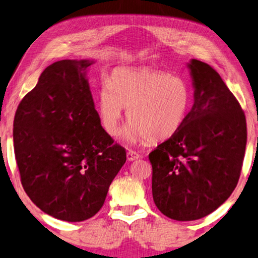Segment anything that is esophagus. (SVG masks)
I'll return each mask as SVG.
<instances>
[{"label":"esophagus","instance_id":"34e87169","mask_svg":"<svg viewBox=\"0 0 258 258\" xmlns=\"http://www.w3.org/2000/svg\"><path fill=\"white\" fill-rule=\"evenodd\" d=\"M139 155L136 151H133V150H129L126 152V159H128V161H135V160L139 159Z\"/></svg>","mask_w":258,"mask_h":258}]
</instances>
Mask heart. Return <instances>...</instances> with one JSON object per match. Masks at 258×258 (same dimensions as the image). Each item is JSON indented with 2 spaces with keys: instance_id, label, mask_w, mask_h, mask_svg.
I'll use <instances>...</instances> for the list:
<instances>
[{
  "instance_id": "heart-1",
  "label": "heart",
  "mask_w": 258,
  "mask_h": 258,
  "mask_svg": "<svg viewBox=\"0 0 258 258\" xmlns=\"http://www.w3.org/2000/svg\"><path fill=\"white\" fill-rule=\"evenodd\" d=\"M189 104L191 89L183 78L147 67L114 70L98 94L99 116L109 135L119 132L128 107L130 121L122 139L132 145L171 137L183 124Z\"/></svg>"
}]
</instances>
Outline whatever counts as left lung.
Instances as JSON below:
<instances>
[{
    "label": "left lung",
    "mask_w": 258,
    "mask_h": 258,
    "mask_svg": "<svg viewBox=\"0 0 258 258\" xmlns=\"http://www.w3.org/2000/svg\"><path fill=\"white\" fill-rule=\"evenodd\" d=\"M194 103L180 128L149 154L155 206L176 221H196L224 204L241 172L246 116L212 66L187 65Z\"/></svg>",
    "instance_id": "left-lung-1"
}]
</instances>
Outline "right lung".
Returning <instances> with one entry per match:
<instances>
[{
    "label": "right lung",
    "mask_w": 258,
    "mask_h": 258,
    "mask_svg": "<svg viewBox=\"0 0 258 258\" xmlns=\"http://www.w3.org/2000/svg\"><path fill=\"white\" fill-rule=\"evenodd\" d=\"M92 60L46 67L14 121L16 162L34 204L57 219L82 222L99 212L126 160L100 124L87 70Z\"/></svg>",
    "instance_id": "obj_1"
}]
</instances>
